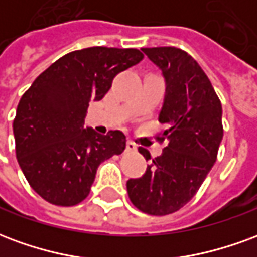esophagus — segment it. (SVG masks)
<instances>
[{
    "label": "esophagus",
    "mask_w": 257,
    "mask_h": 257,
    "mask_svg": "<svg viewBox=\"0 0 257 257\" xmlns=\"http://www.w3.org/2000/svg\"><path fill=\"white\" fill-rule=\"evenodd\" d=\"M136 149H138V146L135 145L132 140L126 142V151H136Z\"/></svg>",
    "instance_id": "obj_1"
}]
</instances>
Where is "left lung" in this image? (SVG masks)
Listing matches in <instances>:
<instances>
[{
    "label": "left lung",
    "mask_w": 257,
    "mask_h": 257,
    "mask_svg": "<svg viewBox=\"0 0 257 257\" xmlns=\"http://www.w3.org/2000/svg\"><path fill=\"white\" fill-rule=\"evenodd\" d=\"M162 70L167 95L158 121L167 125L157 140L167 146L146 173L129 179L131 202L153 216L171 215L189 202L217 158L223 139L221 103L197 60L175 47L142 48ZM139 153L150 160L149 151Z\"/></svg>",
    "instance_id": "obj_1"
}]
</instances>
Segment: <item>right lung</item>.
<instances>
[{"label":"right lung","instance_id":"add662e5","mask_svg":"<svg viewBox=\"0 0 257 257\" xmlns=\"http://www.w3.org/2000/svg\"><path fill=\"white\" fill-rule=\"evenodd\" d=\"M145 58L139 49L90 47L58 59L26 90L14 119L16 158L40 197L74 206L89 195L101 162L119 156L126 138L84 129L90 100H100L118 73Z\"/></svg>","mask_w":257,"mask_h":257}]
</instances>
